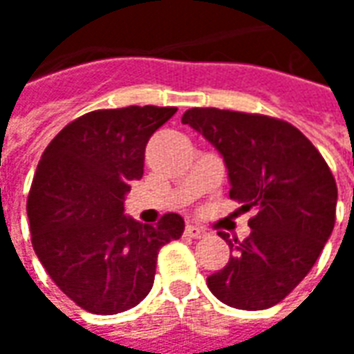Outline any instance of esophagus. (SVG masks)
<instances>
[{"mask_svg":"<svg viewBox=\"0 0 354 354\" xmlns=\"http://www.w3.org/2000/svg\"><path fill=\"white\" fill-rule=\"evenodd\" d=\"M184 234L187 237H194V239H199V237H203L207 232L203 228H199V226H195V224H187L184 230Z\"/></svg>","mask_w":354,"mask_h":354,"instance_id":"obj_1","label":"esophagus"}]
</instances>
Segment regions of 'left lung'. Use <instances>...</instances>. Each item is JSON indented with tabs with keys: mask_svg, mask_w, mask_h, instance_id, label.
<instances>
[{
	"mask_svg": "<svg viewBox=\"0 0 354 354\" xmlns=\"http://www.w3.org/2000/svg\"><path fill=\"white\" fill-rule=\"evenodd\" d=\"M182 122L224 157L230 199L257 211L243 241L218 232L234 254L207 286L218 301L243 310L278 305L310 272L332 234L337 205L332 170L315 145L280 118L195 107Z\"/></svg>",
	"mask_w": 354,
	"mask_h": 354,
	"instance_id": "obj_1",
	"label": "left lung"
}]
</instances>
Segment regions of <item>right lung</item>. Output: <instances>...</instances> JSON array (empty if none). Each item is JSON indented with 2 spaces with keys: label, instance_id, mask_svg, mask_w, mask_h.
<instances>
[{
  "label": "right lung",
  "instance_id": "obj_1",
  "mask_svg": "<svg viewBox=\"0 0 354 354\" xmlns=\"http://www.w3.org/2000/svg\"><path fill=\"white\" fill-rule=\"evenodd\" d=\"M176 107L91 111L51 140L32 180V247L57 288L84 310L117 315L151 291L157 254L184 232L176 212L151 224L124 214L145 145Z\"/></svg>",
  "mask_w": 354,
  "mask_h": 354
}]
</instances>
